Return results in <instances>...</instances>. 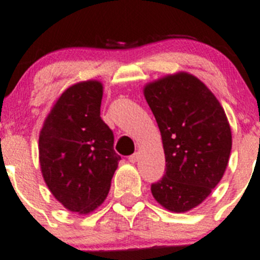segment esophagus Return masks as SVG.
<instances>
[{"label":"esophagus","mask_w":260,"mask_h":260,"mask_svg":"<svg viewBox=\"0 0 260 260\" xmlns=\"http://www.w3.org/2000/svg\"><path fill=\"white\" fill-rule=\"evenodd\" d=\"M138 158H140V153L136 152V153H133V155H131L128 160H129V162L136 164V162H137V161H138Z\"/></svg>","instance_id":"1"}]
</instances>
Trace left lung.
Masks as SVG:
<instances>
[{"label":"left lung","instance_id":"8db88e82","mask_svg":"<svg viewBox=\"0 0 260 260\" xmlns=\"http://www.w3.org/2000/svg\"><path fill=\"white\" fill-rule=\"evenodd\" d=\"M157 122L166 173L151 185L158 205L188 212L212 193L225 174L233 147L230 123L222 105L198 77L166 75L143 87Z\"/></svg>","mask_w":260,"mask_h":260}]
</instances>
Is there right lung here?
I'll use <instances>...</instances> for the list:
<instances>
[{"mask_svg": "<svg viewBox=\"0 0 260 260\" xmlns=\"http://www.w3.org/2000/svg\"><path fill=\"white\" fill-rule=\"evenodd\" d=\"M103 84L76 82L59 95L39 133V165L53 197L71 212L89 215L107 198L120 156L100 118Z\"/></svg>", "mask_w": 260, "mask_h": 260, "instance_id": "obj_1", "label": "right lung"}]
</instances>
